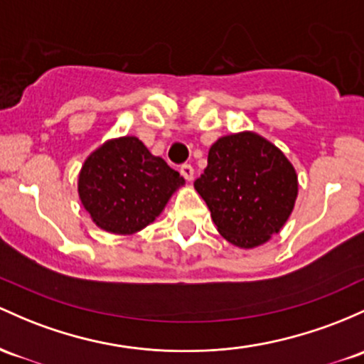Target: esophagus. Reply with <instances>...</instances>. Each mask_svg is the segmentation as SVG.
I'll return each mask as SVG.
<instances>
[{"instance_id":"obj_1","label":"esophagus","mask_w":364,"mask_h":364,"mask_svg":"<svg viewBox=\"0 0 364 364\" xmlns=\"http://www.w3.org/2000/svg\"><path fill=\"white\" fill-rule=\"evenodd\" d=\"M179 173L183 174V178L188 179V181H191L193 179V174H195V169L191 164H183L181 167H179Z\"/></svg>"}]
</instances>
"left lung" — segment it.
Masks as SVG:
<instances>
[{
    "label": "left lung",
    "instance_id": "8db88e82",
    "mask_svg": "<svg viewBox=\"0 0 364 364\" xmlns=\"http://www.w3.org/2000/svg\"><path fill=\"white\" fill-rule=\"evenodd\" d=\"M195 190L218 231L242 249L278 233L297 198V174L277 146L254 133L219 138Z\"/></svg>",
    "mask_w": 364,
    "mask_h": 364
}]
</instances>
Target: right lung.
I'll use <instances>...</instances> for the list:
<instances>
[{
    "label": "right lung",
    "mask_w": 364,
    "mask_h": 364,
    "mask_svg": "<svg viewBox=\"0 0 364 364\" xmlns=\"http://www.w3.org/2000/svg\"><path fill=\"white\" fill-rule=\"evenodd\" d=\"M185 179L134 136L112 139L87 157L79 197L102 230L129 235L150 225Z\"/></svg>",
    "instance_id": "right-lung-1"
}]
</instances>
